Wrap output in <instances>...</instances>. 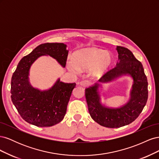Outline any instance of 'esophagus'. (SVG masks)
<instances>
[{"mask_svg": "<svg viewBox=\"0 0 159 159\" xmlns=\"http://www.w3.org/2000/svg\"><path fill=\"white\" fill-rule=\"evenodd\" d=\"M80 85L81 86H82V87H87V86L89 85V82L86 80H83V81H80Z\"/></svg>", "mask_w": 159, "mask_h": 159, "instance_id": "esophagus-1", "label": "esophagus"}]
</instances>
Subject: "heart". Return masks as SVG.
<instances>
[{
	"label": "heart",
	"instance_id": "b5f03b06",
	"mask_svg": "<svg viewBox=\"0 0 159 159\" xmlns=\"http://www.w3.org/2000/svg\"><path fill=\"white\" fill-rule=\"evenodd\" d=\"M113 62V54L96 48H88L75 52L73 60L68 61L69 70L77 73L81 70H88L91 75L99 77L106 72Z\"/></svg>",
	"mask_w": 159,
	"mask_h": 159
}]
</instances>
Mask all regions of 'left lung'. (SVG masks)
<instances>
[{
    "label": "left lung",
    "instance_id": "1",
    "mask_svg": "<svg viewBox=\"0 0 159 159\" xmlns=\"http://www.w3.org/2000/svg\"><path fill=\"white\" fill-rule=\"evenodd\" d=\"M119 62L114 68L105 73L99 83H108L123 75H130L133 83L130 98L123 106L113 108L102 103L99 91L100 84L95 83L85 90L89 113L95 122L108 128H119L131 123L145 106L148 99V82L142 64L129 49L117 46Z\"/></svg>",
    "mask_w": 159,
    "mask_h": 159
}]
</instances>
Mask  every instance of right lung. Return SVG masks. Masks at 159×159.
I'll list each match as a JSON object with an SVG mask.
<instances>
[{
  "label": "right lung",
  "instance_id": "1",
  "mask_svg": "<svg viewBox=\"0 0 159 159\" xmlns=\"http://www.w3.org/2000/svg\"><path fill=\"white\" fill-rule=\"evenodd\" d=\"M64 43H45L37 46L19 61L11 80V99L22 118L37 127L56 125L64 119L75 83H64L57 79L51 88L40 90L29 81V71L38 57L50 56L64 68L68 50Z\"/></svg>",
  "mask_w": 159,
  "mask_h": 159
}]
</instances>
